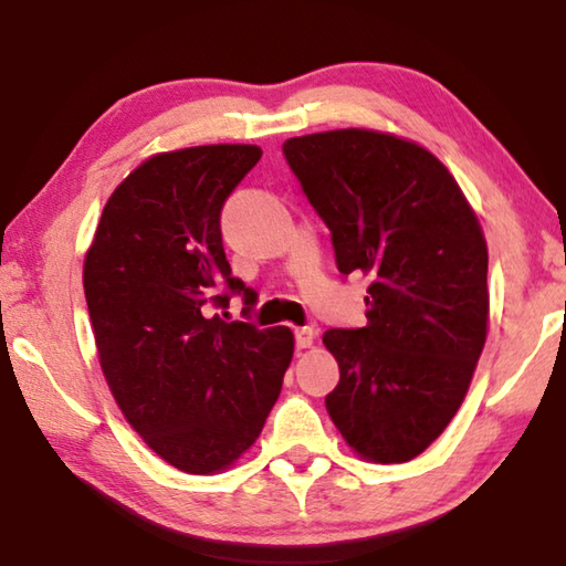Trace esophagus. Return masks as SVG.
<instances>
[{
	"label": "esophagus",
	"mask_w": 566,
	"mask_h": 566,
	"mask_svg": "<svg viewBox=\"0 0 566 566\" xmlns=\"http://www.w3.org/2000/svg\"><path fill=\"white\" fill-rule=\"evenodd\" d=\"M294 344H296V349L312 347V344H314V329H312V327L294 329Z\"/></svg>",
	"instance_id": "34e87169"
}]
</instances>
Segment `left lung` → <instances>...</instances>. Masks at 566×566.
Returning a JSON list of instances; mask_svg holds the SVG:
<instances>
[{"instance_id": "8db88e82", "label": "left lung", "mask_w": 566, "mask_h": 566, "mask_svg": "<svg viewBox=\"0 0 566 566\" xmlns=\"http://www.w3.org/2000/svg\"><path fill=\"white\" fill-rule=\"evenodd\" d=\"M284 159L332 232L342 274H367V327L327 329L334 427L364 459L409 462L444 432L486 339V244L434 155L369 129L284 142Z\"/></svg>"}]
</instances>
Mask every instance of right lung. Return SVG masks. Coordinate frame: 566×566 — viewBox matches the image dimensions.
Here are the masks:
<instances>
[{"instance_id": "1", "label": "right lung", "mask_w": 566, "mask_h": 566, "mask_svg": "<svg viewBox=\"0 0 566 566\" xmlns=\"http://www.w3.org/2000/svg\"><path fill=\"white\" fill-rule=\"evenodd\" d=\"M262 157L254 145L157 155L114 189L84 260V294L107 385L171 467L219 472L242 457L282 391L294 337L212 314L256 292L232 276L222 207Z\"/></svg>"}]
</instances>
